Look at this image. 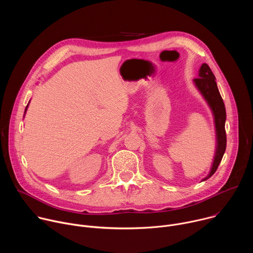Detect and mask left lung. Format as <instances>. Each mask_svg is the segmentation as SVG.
Returning <instances> with one entry per match:
<instances>
[{
  "instance_id": "1",
  "label": "left lung",
  "mask_w": 253,
  "mask_h": 253,
  "mask_svg": "<svg viewBox=\"0 0 253 253\" xmlns=\"http://www.w3.org/2000/svg\"><path fill=\"white\" fill-rule=\"evenodd\" d=\"M193 84L200 95L203 97L208 107L210 108L215 128V153L213 161L211 164L210 171L202 181H205L210 178L215 171L217 170L218 165L224 155L226 149V132H225V121H226V111L224 102L219 93L217 84L215 82V76L212 73L211 69L206 63H203L198 71V78L193 79Z\"/></svg>"
}]
</instances>
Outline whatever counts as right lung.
<instances>
[{"label":"right lung","instance_id":"add662e5","mask_svg":"<svg viewBox=\"0 0 253 253\" xmlns=\"http://www.w3.org/2000/svg\"><path fill=\"white\" fill-rule=\"evenodd\" d=\"M29 104H30V101H29V103H28V105H27V107H26V109H25V114H26V112H27V110H28V107H29ZM25 114H24V116H25Z\"/></svg>","mask_w":253,"mask_h":253}]
</instances>
